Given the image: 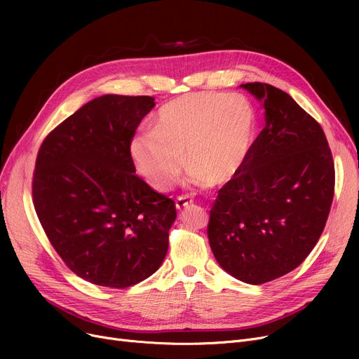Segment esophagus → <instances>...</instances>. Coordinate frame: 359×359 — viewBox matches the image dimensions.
<instances>
[{
  "label": "esophagus",
  "mask_w": 359,
  "mask_h": 359,
  "mask_svg": "<svg viewBox=\"0 0 359 359\" xmlns=\"http://www.w3.org/2000/svg\"><path fill=\"white\" fill-rule=\"evenodd\" d=\"M192 203H194V199L191 196H179L176 199V210L183 211L187 208V206H191Z\"/></svg>",
  "instance_id": "esophagus-1"
}]
</instances>
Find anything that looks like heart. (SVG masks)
Masks as SVG:
<instances>
[{"instance_id": "obj_1", "label": "heart", "mask_w": 359, "mask_h": 359, "mask_svg": "<svg viewBox=\"0 0 359 359\" xmlns=\"http://www.w3.org/2000/svg\"><path fill=\"white\" fill-rule=\"evenodd\" d=\"M255 134V110L246 99L194 93L161 106L153 130L137 134L129 151L138 172L157 191L175 183L184 156L194 183L224 184L240 173Z\"/></svg>"}]
</instances>
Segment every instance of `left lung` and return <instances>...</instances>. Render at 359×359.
Wrapping results in <instances>:
<instances>
[{
    "mask_svg": "<svg viewBox=\"0 0 359 359\" xmlns=\"http://www.w3.org/2000/svg\"><path fill=\"white\" fill-rule=\"evenodd\" d=\"M265 109V128L240 173L218 191L208 238L219 266L259 285L294 271L323 233L334 191L325 132L288 93L241 84Z\"/></svg>",
    "mask_w": 359,
    "mask_h": 359,
    "instance_id": "1",
    "label": "left lung"
}]
</instances>
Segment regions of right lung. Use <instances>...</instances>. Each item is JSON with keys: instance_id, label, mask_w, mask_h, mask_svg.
Masks as SVG:
<instances>
[{"instance_id": "right-lung-1", "label": "right lung", "mask_w": 359, "mask_h": 359, "mask_svg": "<svg viewBox=\"0 0 359 359\" xmlns=\"http://www.w3.org/2000/svg\"><path fill=\"white\" fill-rule=\"evenodd\" d=\"M154 100L93 99L56 126L37 154L36 214L67 266L91 284L137 285L165 257L175 202L135 175L129 151Z\"/></svg>"}]
</instances>
